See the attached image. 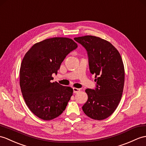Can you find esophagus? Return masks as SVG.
I'll return each mask as SVG.
<instances>
[{
	"mask_svg": "<svg viewBox=\"0 0 146 146\" xmlns=\"http://www.w3.org/2000/svg\"><path fill=\"white\" fill-rule=\"evenodd\" d=\"M73 93H77L80 92V89H79V88H73Z\"/></svg>",
	"mask_w": 146,
	"mask_h": 146,
	"instance_id": "obj_1",
	"label": "esophagus"
}]
</instances>
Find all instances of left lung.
Returning <instances> with one entry per match:
<instances>
[{
    "instance_id": "obj_1",
    "label": "left lung",
    "mask_w": 146,
    "mask_h": 146,
    "mask_svg": "<svg viewBox=\"0 0 146 146\" xmlns=\"http://www.w3.org/2000/svg\"><path fill=\"white\" fill-rule=\"evenodd\" d=\"M74 40L87 51L91 73L95 75L96 88L86 89L88 100L82 109L86 116L103 120L119 104L124 84V68L117 50L100 37L86 35Z\"/></svg>"
}]
</instances>
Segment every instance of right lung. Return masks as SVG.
<instances>
[{"instance_id": "add662e5", "label": "right lung", "mask_w": 146, "mask_h": 146, "mask_svg": "<svg viewBox=\"0 0 146 146\" xmlns=\"http://www.w3.org/2000/svg\"><path fill=\"white\" fill-rule=\"evenodd\" d=\"M77 47L71 38L54 37L34 44L23 57L20 88L27 106L40 119H53L65 110L73 89L50 81L65 57Z\"/></svg>"}]
</instances>
